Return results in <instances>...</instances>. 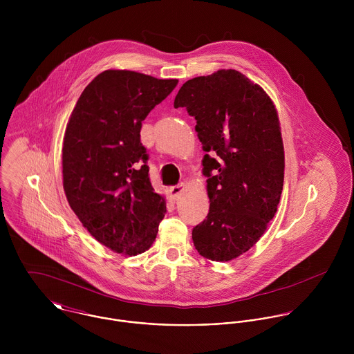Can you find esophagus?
Segmentation results:
<instances>
[{
    "label": "esophagus",
    "mask_w": 354,
    "mask_h": 354,
    "mask_svg": "<svg viewBox=\"0 0 354 354\" xmlns=\"http://www.w3.org/2000/svg\"><path fill=\"white\" fill-rule=\"evenodd\" d=\"M184 188H185V184H183V183L170 187V194H171V196H173V198H177V196L184 191Z\"/></svg>",
    "instance_id": "obj_1"
}]
</instances>
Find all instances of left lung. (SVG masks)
Listing matches in <instances>:
<instances>
[{"label": "left lung", "instance_id": "left-lung-1", "mask_svg": "<svg viewBox=\"0 0 354 354\" xmlns=\"http://www.w3.org/2000/svg\"><path fill=\"white\" fill-rule=\"evenodd\" d=\"M174 107L196 120L209 211L194 227L198 252L229 261L259 241L283 188L285 152L277 109L266 91L234 69L183 84Z\"/></svg>", "mask_w": 354, "mask_h": 354}]
</instances>
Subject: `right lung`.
<instances>
[{
	"label": "right lung",
	"mask_w": 354,
	"mask_h": 354,
	"mask_svg": "<svg viewBox=\"0 0 354 354\" xmlns=\"http://www.w3.org/2000/svg\"><path fill=\"white\" fill-rule=\"evenodd\" d=\"M133 71L109 69L82 93L62 146L68 203L102 245L135 256L155 241L166 201L153 192L142 121L177 86Z\"/></svg>",
	"instance_id": "obj_1"
}]
</instances>
